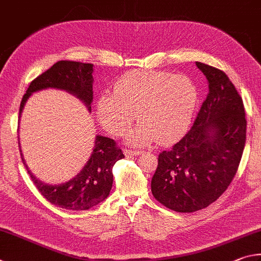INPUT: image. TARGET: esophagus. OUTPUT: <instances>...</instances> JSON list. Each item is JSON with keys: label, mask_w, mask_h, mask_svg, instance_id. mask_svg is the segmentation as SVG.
I'll return each mask as SVG.
<instances>
[{"label": "esophagus", "mask_w": 261, "mask_h": 261, "mask_svg": "<svg viewBox=\"0 0 261 261\" xmlns=\"http://www.w3.org/2000/svg\"><path fill=\"white\" fill-rule=\"evenodd\" d=\"M126 156H139V154L142 153V150H132V149H125L123 150Z\"/></svg>", "instance_id": "esophagus-1"}]
</instances>
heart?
I'll return each mask as SVG.
<instances>
[{"label":"heart","mask_w":261,"mask_h":261,"mask_svg":"<svg viewBox=\"0 0 261 261\" xmlns=\"http://www.w3.org/2000/svg\"><path fill=\"white\" fill-rule=\"evenodd\" d=\"M198 93L193 80L166 71H134L103 95L97 116L105 129L125 134L138 117L141 122L128 134L129 142L167 144L180 139L193 119Z\"/></svg>","instance_id":"b5f03b06"}]
</instances>
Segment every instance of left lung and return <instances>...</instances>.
<instances>
[{
  "instance_id": "8db88e82",
  "label": "left lung",
  "mask_w": 261,
  "mask_h": 261,
  "mask_svg": "<svg viewBox=\"0 0 261 261\" xmlns=\"http://www.w3.org/2000/svg\"><path fill=\"white\" fill-rule=\"evenodd\" d=\"M208 93L190 130L158 156L153 197L181 213L207 207L229 187L246 140L243 100L226 73L197 62Z\"/></svg>"
}]
</instances>
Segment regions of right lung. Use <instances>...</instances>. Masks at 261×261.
<instances>
[{
	"mask_svg": "<svg viewBox=\"0 0 261 261\" xmlns=\"http://www.w3.org/2000/svg\"><path fill=\"white\" fill-rule=\"evenodd\" d=\"M93 72L94 65L88 63L59 61L54 64L49 70L35 77L30 84L26 94L22 96L19 118L26 100L32 93L45 88L66 90L75 95L88 107V110H91L90 104L93 103L94 96ZM123 157L125 154L120 148L117 147L116 141L97 135L93 153L82 171L72 180L57 186L43 184L36 179L27 168L24 158L21 157V159L34 186L48 202L62 208L85 211L108 197L113 182L112 167Z\"/></svg>",
	"mask_w": 261,
	"mask_h": 261,
	"instance_id": "obj_1",
	"label": "right lung"
}]
</instances>
